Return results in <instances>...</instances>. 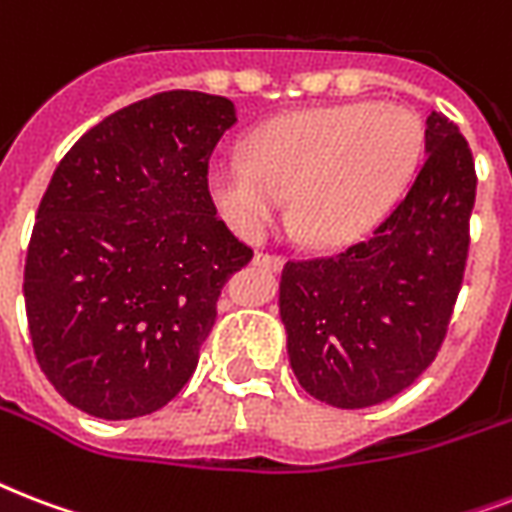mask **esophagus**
<instances>
[{"label": "esophagus", "instance_id": "1", "mask_svg": "<svg viewBox=\"0 0 512 512\" xmlns=\"http://www.w3.org/2000/svg\"><path fill=\"white\" fill-rule=\"evenodd\" d=\"M252 263L260 265V268H265V271H281L287 260H284V257H281V255H265V252H257Z\"/></svg>", "mask_w": 512, "mask_h": 512}]
</instances>
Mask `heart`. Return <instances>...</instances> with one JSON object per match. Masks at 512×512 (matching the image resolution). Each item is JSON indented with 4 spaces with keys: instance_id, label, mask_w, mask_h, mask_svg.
Listing matches in <instances>:
<instances>
[{
    "instance_id": "b5f03b06",
    "label": "heart",
    "mask_w": 512,
    "mask_h": 512,
    "mask_svg": "<svg viewBox=\"0 0 512 512\" xmlns=\"http://www.w3.org/2000/svg\"><path fill=\"white\" fill-rule=\"evenodd\" d=\"M420 148V119L404 106L316 108L263 124L247 156H215L207 188L247 239L260 236L295 196L297 231L316 244H342L388 212Z\"/></svg>"
}]
</instances>
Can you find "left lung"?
Wrapping results in <instances>:
<instances>
[{
    "label": "left lung",
    "instance_id": "1",
    "mask_svg": "<svg viewBox=\"0 0 512 512\" xmlns=\"http://www.w3.org/2000/svg\"><path fill=\"white\" fill-rule=\"evenodd\" d=\"M473 204L468 140L433 111L425 162L390 215L337 255L284 265L289 364L313 398L337 409L382 404L433 364L465 276Z\"/></svg>",
    "mask_w": 512,
    "mask_h": 512
}]
</instances>
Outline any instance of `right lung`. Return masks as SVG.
Segmentation results:
<instances>
[{
  "label": "right lung",
  "instance_id": "right-lung-1",
  "mask_svg": "<svg viewBox=\"0 0 512 512\" xmlns=\"http://www.w3.org/2000/svg\"><path fill=\"white\" fill-rule=\"evenodd\" d=\"M228 98L170 90L87 130L60 159L28 244L36 361L100 420L162 409L199 364L231 273L252 260L217 217L207 164Z\"/></svg>",
  "mask_w": 512,
  "mask_h": 512
}]
</instances>
